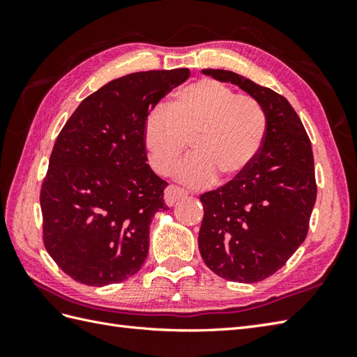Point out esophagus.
<instances>
[{"label":"esophagus","mask_w":357,"mask_h":357,"mask_svg":"<svg viewBox=\"0 0 357 357\" xmlns=\"http://www.w3.org/2000/svg\"><path fill=\"white\" fill-rule=\"evenodd\" d=\"M187 195L185 190H183V188H179L176 185H169L165 188L164 192V201L167 206H174L176 204V201H179L181 198H184V196Z\"/></svg>","instance_id":"1"}]
</instances>
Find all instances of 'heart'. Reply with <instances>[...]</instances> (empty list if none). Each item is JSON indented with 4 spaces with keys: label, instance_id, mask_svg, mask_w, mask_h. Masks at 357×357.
Returning <instances> with one entry per match:
<instances>
[{
    "label": "heart",
    "instance_id": "b5f03b06",
    "mask_svg": "<svg viewBox=\"0 0 357 357\" xmlns=\"http://www.w3.org/2000/svg\"><path fill=\"white\" fill-rule=\"evenodd\" d=\"M268 121L255 98L239 95L216 79L204 78L179 92L170 105L158 104L144 121L149 161L159 174H169L185 150L178 178L190 185H207L242 176L259 156Z\"/></svg>",
    "mask_w": 357,
    "mask_h": 357
}]
</instances>
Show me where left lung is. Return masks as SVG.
<instances>
[{"mask_svg":"<svg viewBox=\"0 0 357 357\" xmlns=\"http://www.w3.org/2000/svg\"><path fill=\"white\" fill-rule=\"evenodd\" d=\"M202 72L253 96L268 121L255 164L199 198L204 262L224 279L255 284L282 268L307 238L317 195L312 142L282 95L230 70Z\"/></svg>","mask_w":357,"mask_h":357,"instance_id":"8db88e82","label":"left lung"}]
</instances>
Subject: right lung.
Instances as JSON below:
<instances>
[{"label":"right lung","instance_id":"1","mask_svg":"<svg viewBox=\"0 0 357 357\" xmlns=\"http://www.w3.org/2000/svg\"><path fill=\"white\" fill-rule=\"evenodd\" d=\"M188 69L113 79L89 95L64 124L41 185L43 242L77 282L102 287L138 271L149 227L167 183L146 162L144 121Z\"/></svg>","mask_w":357,"mask_h":357}]
</instances>
